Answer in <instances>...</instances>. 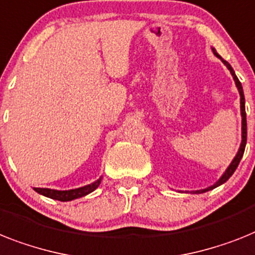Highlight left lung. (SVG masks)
Masks as SVG:
<instances>
[{"label": "left lung", "mask_w": 255, "mask_h": 255, "mask_svg": "<svg viewBox=\"0 0 255 255\" xmlns=\"http://www.w3.org/2000/svg\"><path fill=\"white\" fill-rule=\"evenodd\" d=\"M212 52H214V54H215L216 57H219L220 60L223 61V64L226 65L227 67H228V70L231 71V74H232L233 79H235V83H236L237 88H239V92H240V98H241V100H240V104H241V116H243V140H241V146H240V150L239 152H237V155L235 156V159L232 160V163H231V165H229L228 168H227V170L224 172V174H223L222 177L219 178V181L216 182V184H214L212 186H210V188L207 189H203V190H197V191H191V193H194V194H201V193H205V191H208V190H212V189L218 188V186H220L222 184H224L227 180H228L231 176L233 174V172L236 170V168L239 167L240 164V160H241V157H243L244 155V151H245V146H246V112H245V98H244V91H243V86H241V82L239 81V78L236 77V74H235V71H233L232 66L227 62L226 60H223L222 57L219 56L218 53H216L215 49H212Z\"/></svg>", "instance_id": "1"}]
</instances>
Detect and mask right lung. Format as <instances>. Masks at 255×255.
<instances>
[{
	"label": "right lung",
	"instance_id": "add662e5",
	"mask_svg": "<svg viewBox=\"0 0 255 255\" xmlns=\"http://www.w3.org/2000/svg\"><path fill=\"white\" fill-rule=\"evenodd\" d=\"M102 182V178H99L98 181H95L92 184L86 185L83 188L73 189V190H53V189H45V188H35V191H37L39 194L44 195V197H48V198L56 199V201L61 202H67L73 201V199L81 198V197H85V195L90 194L95 189L98 188L99 185Z\"/></svg>",
	"mask_w": 255,
	"mask_h": 255
}]
</instances>
